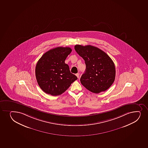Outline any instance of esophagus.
<instances>
[{"label":"esophagus","instance_id":"1","mask_svg":"<svg viewBox=\"0 0 148 148\" xmlns=\"http://www.w3.org/2000/svg\"><path fill=\"white\" fill-rule=\"evenodd\" d=\"M79 75H80L79 73H77V74H76V76L77 77V78H79Z\"/></svg>","mask_w":148,"mask_h":148}]
</instances>
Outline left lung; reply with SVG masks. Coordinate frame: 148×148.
Listing matches in <instances>:
<instances>
[{
    "label": "left lung",
    "instance_id": "left-lung-1",
    "mask_svg": "<svg viewBox=\"0 0 148 148\" xmlns=\"http://www.w3.org/2000/svg\"><path fill=\"white\" fill-rule=\"evenodd\" d=\"M75 51L85 60L86 69L80 81L85 88L95 93L108 90L115 81L116 69L111 58L96 47L75 46Z\"/></svg>",
    "mask_w": 148,
    "mask_h": 148
}]
</instances>
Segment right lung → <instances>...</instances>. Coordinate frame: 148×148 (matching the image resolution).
<instances>
[{"label":"right lung","mask_w":148,"mask_h":148,"mask_svg":"<svg viewBox=\"0 0 148 148\" xmlns=\"http://www.w3.org/2000/svg\"><path fill=\"white\" fill-rule=\"evenodd\" d=\"M71 51L69 47H57L47 51L39 60L35 75L38 84L45 93L53 96L62 95L78 79L65 63Z\"/></svg>","instance_id":"right-lung-1"}]
</instances>
